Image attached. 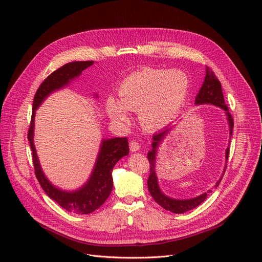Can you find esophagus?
Returning <instances> with one entry per match:
<instances>
[{
    "label": "esophagus",
    "instance_id": "34e87169",
    "mask_svg": "<svg viewBox=\"0 0 262 262\" xmlns=\"http://www.w3.org/2000/svg\"><path fill=\"white\" fill-rule=\"evenodd\" d=\"M129 148L132 152H137V150H139V148H140V144L136 140H133L129 142Z\"/></svg>",
    "mask_w": 262,
    "mask_h": 262
}]
</instances>
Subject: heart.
I'll use <instances>...</instances> for the list:
<instances>
[{
	"label": "heart",
	"instance_id": "b5f03b06",
	"mask_svg": "<svg viewBox=\"0 0 262 262\" xmlns=\"http://www.w3.org/2000/svg\"><path fill=\"white\" fill-rule=\"evenodd\" d=\"M189 86L187 74L181 70L141 69L123 79L118 89L119 101L113 96L107 99V113L115 121L125 123L127 110L138 112L145 127L158 129L181 112Z\"/></svg>",
	"mask_w": 262,
	"mask_h": 262
}]
</instances>
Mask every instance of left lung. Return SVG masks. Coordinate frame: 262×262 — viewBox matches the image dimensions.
I'll use <instances>...</instances> for the list:
<instances>
[{"label": "left lung", "instance_id": "1", "mask_svg": "<svg viewBox=\"0 0 262 262\" xmlns=\"http://www.w3.org/2000/svg\"><path fill=\"white\" fill-rule=\"evenodd\" d=\"M204 104H209V105H214L217 106L221 109H223L225 112V115L227 117L228 121V126H229V138H231L232 135V129H233V120L231 115L228 113V107L225 104L224 101V96L222 92V87H221V82L217 79L213 71H211V69L206 67V76L205 80L203 82V85L200 89V92L195 96V105H204ZM171 126L164 127L162 130L159 133H156L153 135V142H152V149L148 150L147 153V159L149 162V176L147 180V187L148 191L152 198L155 200L156 203H158L162 208L166 210H169L174 213H184L186 211H189L191 209H193L198 207L199 205H201L206 199H207V195L210 193L211 190H208L205 193L193 198V199H188V200H177V199H172L168 195H166L163 192L160 190L158 181H157V175H156V155H157V148L161 141L166 138V136L170 133ZM228 154H229V147L226 148L225 152V158L226 162L228 159ZM227 164V163H226ZM226 166L224 168L222 176L220 177V180L215 183V187H217L222 181V177L224 175Z\"/></svg>", "mask_w": 262, "mask_h": 262}]
</instances>
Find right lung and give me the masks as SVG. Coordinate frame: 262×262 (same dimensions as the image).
Masks as SVG:
<instances>
[{
  "label": "right lung",
  "mask_w": 262,
  "mask_h": 262,
  "mask_svg": "<svg viewBox=\"0 0 262 262\" xmlns=\"http://www.w3.org/2000/svg\"><path fill=\"white\" fill-rule=\"evenodd\" d=\"M93 62L94 61L89 60L66 63L43 80L34 96L32 120L29 134H27V139L30 141L33 152L35 174L41 188L43 189L49 198L54 200L63 209L76 214L91 213L101 207L108 199L114 186L112 175L113 169L122 157L128 155V140L127 138L103 139L98 158H96L92 173L87 183L74 191L61 190L51 184L39 163L34 144L35 115L38 107L42 104L51 93L68 86L71 80L78 77L81 72L88 67L92 66Z\"/></svg>",
  "instance_id": "right-lung-1"
}]
</instances>
